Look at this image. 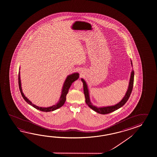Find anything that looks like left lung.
<instances>
[{
    "instance_id": "obj_1",
    "label": "left lung",
    "mask_w": 157,
    "mask_h": 157,
    "mask_svg": "<svg viewBox=\"0 0 157 157\" xmlns=\"http://www.w3.org/2000/svg\"><path fill=\"white\" fill-rule=\"evenodd\" d=\"M130 62H131L132 66H133L132 60H130ZM134 76V71L132 70V71L131 72V74H130V81H129V86H128L127 91L126 92L124 98L121 99V101L120 102H119L117 104L114 105L103 107H97L92 104L91 101H90L89 90H88V86L86 85V81L82 78L81 80L83 82L84 94L85 95L86 103L92 109L94 110L95 112L98 113L99 114H108V113L115 111L116 110L118 109L119 108H121V107H123L125 103L127 101L128 99L130 97L131 93L132 92V89H133Z\"/></svg>"
}]
</instances>
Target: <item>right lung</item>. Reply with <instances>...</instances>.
<instances>
[{
  "label": "right lung",
  "instance_id": "add662e5",
  "mask_svg": "<svg viewBox=\"0 0 157 157\" xmlns=\"http://www.w3.org/2000/svg\"><path fill=\"white\" fill-rule=\"evenodd\" d=\"M79 77V73H75L73 74H71L69 75H68L67 78H66L64 83L63 84V86L62 91V94H61V96L60 97V99L58 101V102L54 105L52 107H47V108H43V107H39L36 106V105L33 104L28 99V98L24 95L23 93L22 92V89H21V78H20V72H19V75H18V83H19V89L21 91V94L22 95L23 98H24V100L26 101L27 103L29 104L30 105H32V107L35 108L36 109L39 110L42 112H51V111H54L55 110L58 109L59 108L62 107L63 105H64V104L65 103V101H66V95L68 93V90L70 88L71 86L72 83L74 82V81L77 80Z\"/></svg>",
  "mask_w": 157,
  "mask_h": 157
}]
</instances>
